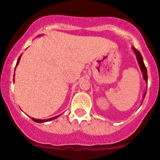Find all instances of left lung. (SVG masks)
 Segmentation results:
<instances>
[{"instance_id":"1","label":"left lung","mask_w":160,"mask_h":160,"mask_svg":"<svg viewBox=\"0 0 160 160\" xmlns=\"http://www.w3.org/2000/svg\"><path fill=\"white\" fill-rule=\"evenodd\" d=\"M132 50H133V52L135 53V54L136 55L137 61H138V66H139L141 71H142L143 79L145 80V82L148 83V71H147L146 66H145V65H144L143 59H142V55H141V53H139V51H138V50H137L135 47H132ZM146 92L147 91H145V93L143 94V99H144V98H145V95H146Z\"/></svg>"}]
</instances>
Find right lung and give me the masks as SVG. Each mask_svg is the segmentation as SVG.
Segmentation results:
<instances>
[{
	"mask_svg": "<svg viewBox=\"0 0 160 160\" xmlns=\"http://www.w3.org/2000/svg\"><path fill=\"white\" fill-rule=\"evenodd\" d=\"M39 36H40V35H39ZM21 57H22V55H21V56L19 57V58L18 59V62H17V64H16V67H17V66L18 65V63H19L20 59H21ZM15 69H16V68H15ZM14 75H15V74H14ZM59 116H60V115H58V116L53 117V118H49V119H36V118H31V117H30V118H31V119L33 120V121H34V122H48V121H50V120L55 119V118H57L58 117H59Z\"/></svg>",
	"mask_w": 160,
	"mask_h": 160,
	"instance_id": "add662e5",
	"label": "right lung"
}]
</instances>
